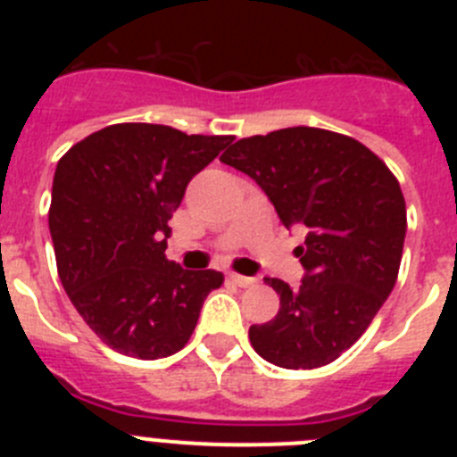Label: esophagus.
<instances>
[{"mask_svg":"<svg viewBox=\"0 0 457 457\" xmlns=\"http://www.w3.org/2000/svg\"><path fill=\"white\" fill-rule=\"evenodd\" d=\"M228 278H231V281L236 286H240V288H249V286L256 284V278H253V277H242V274H228Z\"/></svg>","mask_w":457,"mask_h":457,"instance_id":"1","label":"esophagus"}]
</instances>
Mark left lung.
I'll list each match as a JSON object with an SVG mask.
<instances>
[{
  "instance_id": "1",
  "label": "left lung",
  "mask_w": 457,
  "mask_h": 457,
  "mask_svg": "<svg viewBox=\"0 0 457 457\" xmlns=\"http://www.w3.org/2000/svg\"><path fill=\"white\" fill-rule=\"evenodd\" d=\"M220 160L256 180L286 228H306L295 249L304 278L297 290L265 278L278 313L249 327L253 350L281 369L332 364L395 286L407 231L401 185L364 144L306 125L236 141Z\"/></svg>"
}]
</instances>
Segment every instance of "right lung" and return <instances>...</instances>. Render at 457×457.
I'll list each match as a JSON object with an SVG mask.
<instances>
[{
  "label": "right lung",
  "mask_w": 457,
  "mask_h": 457,
  "mask_svg": "<svg viewBox=\"0 0 457 457\" xmlns=\"http://www.w3.org/2000/svg\"><path fill=\"white\" fill-rule=\"evenodd\" d=\"M233 137L116 123L78 141L52 183L50 233L59 278L93 332L120 354L160 359L192 337L215 270L164 256L169 220L189 180Z\"/></svg>",
  "instance_id": "1"
}]
</instances>
